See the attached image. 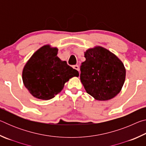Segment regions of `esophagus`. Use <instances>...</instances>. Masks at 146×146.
<instances>
[{
	"instance_id": "1",
	"label": "esophagus",
	"mask_w": 146,
	"mask_h": 146,
	"mask_svg": "<svg viewBox=\"0 0 146 146\" xmlns=\"http://www.w3.org/2000/svg\"><path fill=\"white\" fill-rule=\"evenodd\" d=\"M73 68L74 69H75V70H77V71H79V67H78V65L73 66Z\"/></svg>"
}]
</instances>
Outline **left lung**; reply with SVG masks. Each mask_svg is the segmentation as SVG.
Returning a JSON list of instances; mask_svg holds the SVG:
<instances>
[{
	"label": "left lung",
	"mask_w": 146,
	"mask_h": 146,
	"mask_svg": "<svg viewBox=\"0 0 146 146\" xmlns=\"http://www.w3.org/2000/svg\"><path fill=\"white\" fill-rule=\"evenodd\" d=\"M80 66V80L88 94L100 101L111 99L120 92L125 82V68L115 54L101 46L84 52Z\"/></svg>",
	"instance_id": "obj_1"
}]
</instances>
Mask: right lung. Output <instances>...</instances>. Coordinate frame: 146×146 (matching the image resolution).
Instances as JSON below:
<instances>
[{"label":"right lung","mask_w":146,"mask_h":146,"mask_svg":"<svg viewBox=\"0 0 146 146\" xmlns=\"http://www.w3.org/2000/svg\"><path fill=\"white\" fill-rule=\"evenodd\" d=\"M58 49L44 45L35 52L23 71L24 85L31 95L41 100H49L63 90L66 82L78 71L57 56Z\"/></svg>","instance_id":"obj_1"}]
</instances>
